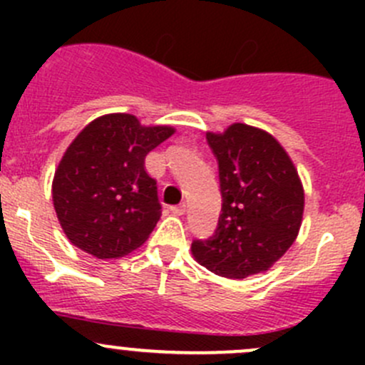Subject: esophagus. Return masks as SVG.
<instances>
[{
    "mask_svg": "<svg viewBox=\"0 0 365 365\" xmlns=\"http://www.w3.org/2000/svg\"><path fill=\"white\" fill-rule=\"evenodd\" d=\"M171 212L175 213V215H183V213L187 212V206H185V203L175 205V206H171Z\"/></svg>",
    "mask_w": 365,
    "mask_h": 365,
    "instance_id": "1",
    "label": "esophagus"
}]
</instances>
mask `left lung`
<instances>
[{"mask_svg":"<svg viewBox=\"0 0 365 365\" xmlns=\"http://www.w3.org/2000/svg\"><path fill=\"white\" fill-rule=\"evenodd\" d=\"M219 164L222 210L215 233L192 242L197 263L222 277L268 270L295 242L304 189L288 153L261 128L233 123L206 134Z\"/></svg>","mask_w":365,"mask_h":365,"instance_id":"8db88e82","label":"left lung"}]
</instances>
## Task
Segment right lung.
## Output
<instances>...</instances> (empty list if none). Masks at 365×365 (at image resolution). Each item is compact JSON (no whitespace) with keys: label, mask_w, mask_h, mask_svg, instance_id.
<instances>
[{"label":"right lung","mask_w":365,"mask_h":365,"mask_svg":"<svg viewBox=\"0 0 365 365\" xmlns=\"http://www.w3.org/2000/svg\"><path fill=\"white\" fill-rule=\"evenodd\" d=\"M173 134L125 113L97 118L77 134L53 180L58 220L76 247L113 259L145 244L162 212L145 157Z\"/></svg>","instance_id":"obj_1"}]
</instances>
